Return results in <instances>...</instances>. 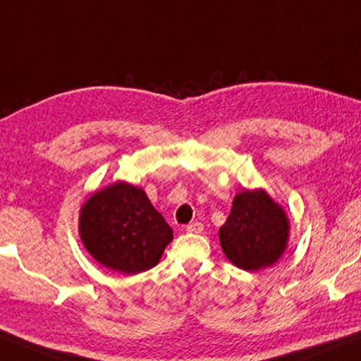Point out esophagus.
Returning <instances> with one entry per match:
<instances>
[{
  "label": "esophagus",
  "instance_id": "esophagus-1",
  "mask_svg": "<svg viewBox=\"0 0 361 361\" xmlns=\"http://www.w3.org/2000/svg\"><path fill=\"white\" fill-rule=\"evenodd\" d=\"M203 231V224L198 223V221H193L187 226V232H192V234H200Z\"/></svg>",
  "mask_w": 361,
  "mask_h": 361
}]
</instances>
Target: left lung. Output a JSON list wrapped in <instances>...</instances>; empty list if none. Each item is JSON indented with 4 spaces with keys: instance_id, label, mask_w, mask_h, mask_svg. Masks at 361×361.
Listing matches in <instances>:
<instances>
[{
    "instance_id": "left-lung-1",
    "label": "left lung",
    "mask_w": 361,
    "mask_h": 361,
    "mask_svg": "<svg viewBox=\"0 0 361 361\" xmlns=\"http://www.w3.org/2000/svg\"><path fill=\"white\" fill-rule=\"evenodd\" d=\"M289 223L279 204L263 190L242 192L219 229L221 247L237 268L258 271L286 250Z\"/></svg>"
}]
</instances>
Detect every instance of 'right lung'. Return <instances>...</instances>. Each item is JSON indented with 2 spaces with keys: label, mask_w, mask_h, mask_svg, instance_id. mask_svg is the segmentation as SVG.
I'll use <instances>...</instances> for the list:
<instances>
[{
  "label": "right lung",
  "mask_w": 361,
  "mask_h": 361,
  "mask_svg": "<svg viewBox=\"0 0 361 361\" xmlns=\"http://www.w3.org/2000/svg\"><path fill=\"white\" fill-rule=\"evenodd\" d=\"M80 237L98 263L137 274L159 262L173 229L142 188L118 182L93 193L82 207Z\"/></svg>",
  "instance_id": "add662e5"
}]
</instances>
